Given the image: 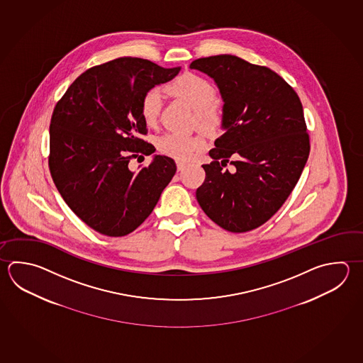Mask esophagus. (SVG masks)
I'll use <instances>...</instances> for the list:
<instances>
[{"instance_id": "34e87169", "label": "esophagus", "mask_w": 363, "mask_h": 363, "mask_svg": "<svg viewBox=\"0 0 363 363\" xmlns=\"http://www.w3.org/2000/svg\"><path fill=\"white\" fill-rule=\"evenodd\" d=\"M176 164H177V171L178 172L184 171V169H185L186 167H187V164H186V163H182V162H177V163H176Z\"/></svg>"}]
</instances>
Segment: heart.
<instances>
[{
    "mask_svg": "<svg viewBox=\"0 0 363 363\" xmlns=\"http://www.w3.org/2000/svg\"><path fill=\"white\" fill-rule=\"evenodd\" d=\"M164 91L194 110L195 122L200 130L211 135L222 130L225 123V110L217 100V89L206 77L185 72L165 84ZM160 109V91L151 89L145 92L140 101V113L146 125L152 127L157 124ZM155 145L157 151L165 157L176 159L178 162H187L203 149L204 141L199 136H182L169 132L157 137Z\"/></svg>",
    "mask_w": 363,
    "mask_h": 363,
    "instance_id": "heart-1",
    "label": "heart"
}]
</instances>
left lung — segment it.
Masks as SVG:
<instances>
[{
	"mask_svg": "<svg viewBox=\"0 0 363 363\" xmlns=\"http://www.w3.org/2000/svg\"><path fill=\"white\" fill-rule=\"evenodd\" d=\"M190 68L212 77L225 101L226 132L209 151L199 206L230 233L266 223L286 201L311 150L301 99L272 69L233 55L194 60ZM227 162L235 168L223 170Z\"/></svg>",
	"mask_w": 363,
	"mask_h": 363,
	"instance_id": "left-lung-1",
	"label": "left lung"
}]
</instances>
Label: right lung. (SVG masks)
I'll use <instances>...</instances> for the list:
<instances>
[{"instance_id": "1", "label": "right lung", "mask_w": 363, "mask_h": 363, "mask_svg": "<svg viewBox=\"0 0 363 363\" xmlns=\"http://www.w3.org/2000/svg\"><path fill=\"white\" fill-rule=\"evenodd\" d=\"M179 69L118 57L87 69L56 103L50 123L51 177L77 217L101 235L135 231L176 173L174 160L164 155L136 173L128 164L155 151L140 137L147 135L141 97Z\"/></svg>"}]
</instances>
